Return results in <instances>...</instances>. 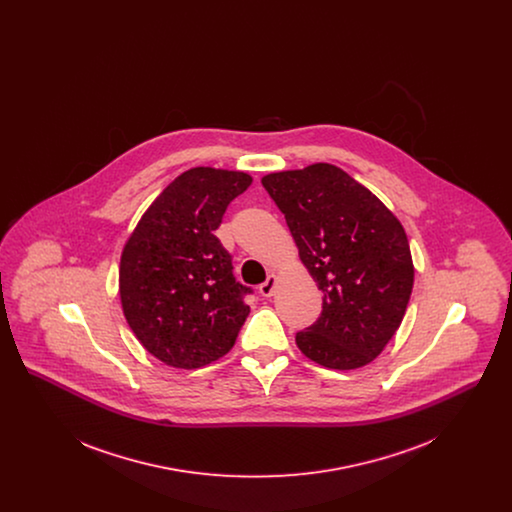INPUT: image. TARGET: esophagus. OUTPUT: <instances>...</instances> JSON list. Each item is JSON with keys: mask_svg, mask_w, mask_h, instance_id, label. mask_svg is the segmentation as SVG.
<instances>
[{"mask_svg": "<svg viewBox=\"0 0 512 512\" xmlns=\"http://www.w3.org/2000/svg\"><path fill=\"white\" fill-rule=\"evenodd\" d=\"M276 282H278V278H276V274H268L267 280L259 286V293L263 295V297H270V295H274V290H276Z\"/></svg>", "mask_w": 512, "mask_h": 512, "instance_id": "obj_1", "label": "esophagus"}]
</instances>
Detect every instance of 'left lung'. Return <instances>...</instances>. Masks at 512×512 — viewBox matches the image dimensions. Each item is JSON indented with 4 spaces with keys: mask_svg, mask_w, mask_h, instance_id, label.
Here are the masks:
<instances>
[{
    "mask_svg": "<svg viewBox=\"0 0 512 512\" xmlns=\"http://www.w3.org/2000/svg\"><path fill=\"white\" fill-rule=\"evenodd\" d=\"M261 182L322 290L320 317L295 336L299 351L336 370L372 363L397 332L413 292L403 224L368 188L330 163L270 172Z\"/></svg>",
    "mask_w": 512,
    "mask_h": 512,
    "instance_id": "1",
    "label": "left lung"
}]
</instances>
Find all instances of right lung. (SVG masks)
I'll list each match as a JSON object with an SVG mask.
<instances>
[{"instance_id":"obj_1","label":"right lung","mask_w":512,"mask_h":512,"mask_svg":"<svg viewBox=\"0 0 512 512\" xmlns=\"http://www.w3.org/2000/svg\"><path fill=\"white\" fill-rule=\"evenodd\" d=\"M242 171L195 167L157 195L122 247L124 318L147 351L174 368L224 357L249 315V288L215 230L230 201L251 186Z\"/></svg>"}]
</instances>
